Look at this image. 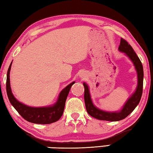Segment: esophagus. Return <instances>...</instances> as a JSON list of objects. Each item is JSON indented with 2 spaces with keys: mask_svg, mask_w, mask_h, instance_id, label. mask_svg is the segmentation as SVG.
Instances as JSON below:
<instances>
[{
  "mask_svg": "<svg viewBox=\"0 0 153 153\" xmlns=\"http://www.w3.org/2000/svg\"><path fill=\"white\" fill-rule=\"evenodd\" d=\"M81 78H83V77H85V74H81Z\"/></svg>",
  "mask_w": 153,
  "mask_h": 153,
  "instance_id": "obj_1",
  "label": "esophagus"
}]
</instances>
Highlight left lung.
<instances>
[{"mask_svg": "<svg viewBox=\"0 0 153 153\" xmlns=\"http://www.w3.org/2000/svg\"><path fill=\"white\" fill-rule=\"evenodd\" d=\"M118 50L120 52L126 55L134 66L135 70L137 72V86H136L135 91L130 96V97L126 101L120 110L116 111H107L97 108L93 104L91 97L89 87L86 82H83L85 87L84 99L86 109L91 116L96 119L110 122L120 121L126 118L128 115L132 113L140 101L142 94H143L144 79L143 64L132 46L128 44V43L125 39L121 38Z\"/></svg>", "mask_w": 153, "mask_h": 153, "instance_id": "left-lung-1", "label": "left lung"}]
</instances>
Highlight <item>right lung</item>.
Listing matches in <instances>:
<instances>
[{"label": "right lung", "instance_id": "obj_1", "mask_svg": "<svg viewBox=\"0 0 153 153\" xmlns=\"http://www.w3.org/2000/svg\"><path fill=\"white\" fill-rule=\"evenodd\" d=\"M12 62L8 69L7 75V93L11 105L24 119L29 122L38 124H49L60 120L64 112L66 98L72 85L75 81L72 82L61 91L56 102L49 106L31 107L19 101L13 95L10 84V71Z\"/></svg>", "mask_w": 153, "mask_h": 153}]
</instances>
